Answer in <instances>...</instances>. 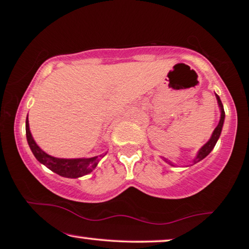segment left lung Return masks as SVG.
<instances>
[{
    "label": "left lung",
    "instance_id": "8db88e82",
    "mask_svg": "<svg viewBox=\"0 0 249 249\" xmlns=\"http://www.w3.org/2000/svg\"><path fill=\"white\" fill-rule=\"evenodd\" d=\"M216 99H217V103H218V105H220V107H221V120H220V123H218V125L216 126L215 129H214V132L212 134V137L210 138V141L206 142V144L199 150V153H197L196 159L193 160V162H195V163L199 162L200 160L205 158L206 156H208L211 153V151H212V149L214 148V146H215V144H216L218 137H220V135H221L223 123H224V119H225V112H224V108H223V104L221 102L220 96H218L217 94H216ZM165 161L168 162V163H170L171 166H174L171 163V161H169V160L166 159V158H165Z\"/></svg>",
    "mask_w": 249,
    "mask_h": 249
}]
</instances>
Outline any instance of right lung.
Segmentation results:
<instances>
[{"label":"right lung","instance_id":"obj_1","mask_svg":"<svg viewBox=\"0 0 249 249\" xmlns=\"http://www.w3.org/2000/svg\"><path fill=\"white\" fill-rule=\"evenodd\" d=\"M26 137L28 145L31 147L34 156L40 163H43L57 175L66 178H79V177L86 176L92 172V170L98 166L100 159L104 157V155L95 156L92 158H79V159H62L56 158L49 156L45 151L39 148L32 136L31 130H29L28 117L26 119Z\"/></svg>","mask_w":249,"mask_h":249}]
</instances>
